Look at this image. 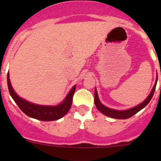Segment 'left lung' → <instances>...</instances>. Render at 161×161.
<instances>
[{
    "label": "left lung",
    "instance_id": "1",
    "mask_svg": "<svg viewBox=\"0 0 161 161\" xmlns=\"http://www.w3.org/2000/svg\"><path fill=\"white\" fill-rule=\"evenodd\" d=\"M157 80H156L155 84H154L153 86V88L152 89V91L150 92V95L147 97V98L142 103H141L140 104H139L136 107H134V108H130V109L129 110H125V111H118V110H114L111 109V108H107V107L103 106V105L100 103V100H99L97 90H95V93H94V103H95V105L96 107H97V109L101 112L102 114L106 115V116H108L112 118H116V119H127V118H131V116L136 114V113H138L139 111H141L142 108H144L147 104H148L149 102H150L151 99H152L153 96L154 91H155L156 89V86H157Z\"/></svg>",
    "mask_w": 161,
    "mask_h": 161
}]
</instances>
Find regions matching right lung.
<instances>
[{
  "label": "right lung",
  "mask_w": 161,
  "mask_h": 161,
  "mask_svg": "<svg viewBox=\"0 0 161 161\" xmlns=\"http://www.w3.org/2000/svg\"><path fill=\"white\" fill-rule=\"evenodd\" d=\"M7 81L10 95L22 112L30 118L44 121L58 120L68 113L72 103L73 95L76 87V86H74L71 88L67 97L61 104L57 106H43V105L34 104L19 97L11 86L10 79H9V73H8Z\"/></svg>",
  "instance_id": "right-lung-1"
}]
</instances>
